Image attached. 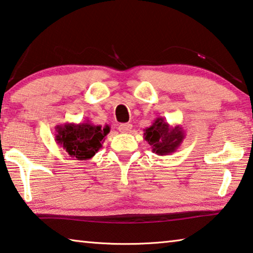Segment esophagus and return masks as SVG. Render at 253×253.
Segmentation results:
<instances>
[{
	"label": "esophagus",
	"mask_w": 253,
	"mask_h": 253,
	"mask_svg": "<svg viewBox=\"0 0 253 253\" xmlns=\"http://www.w3.org/2000/svg\"><path fill=\"white\" fill-rule=\"evenodd\" d=\"M131 129H132V124L130 123H123L119 126V131L121 132V133H129Z\"/></svg>",
	"instance_id": "obj_1"
}]
</instances>
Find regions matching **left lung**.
<instances>
[{
  "instance_id": "1",
  "label": "left lung",
  "mask_w": 253,
  "mask_h": 253,
  "mask_svg": "<svg viewBox=\"0 0 253 253\" xmlns=\"http://www.w3.org/2000/svg\"><path fill=\"white\" fill-rule=\"evenodd\" d=\"M143 138L151 146L152 152L166 156L177 151L185 139V131L180 126H170L164 118H157L144 130Z\"/></svg>"
}]
</instances>
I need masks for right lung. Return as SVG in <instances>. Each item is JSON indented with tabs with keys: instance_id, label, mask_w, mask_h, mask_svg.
<instances>
[{
	"instance_id": "1",
	"label": "right lung",
	"mask_w": 253,
	"mask_h": 253,
	"mask_svg": "<svg viewBox=\"0 0 253 253\" xmlns=\"http://www.w3.org/2000/svg\"><path fill=\"white\" fill-rule=\"evenodd\" d=\"M55 141L75 160H88L102 148L110 131L86 120L83 123H65L56 126Z\"/></svg>"
}]
</instances>
